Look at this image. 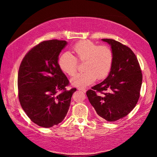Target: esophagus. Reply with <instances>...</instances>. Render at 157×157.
I'll list each match as a JSON object with an SVG mask.
<instances>
[{
    "mask_svg": "<svg viewBox=\"0 0 157 157\" xmlns=\"http://www.w3.org/2000/svg\"><path fill=\"white\" fill-rule=\"evenodd\" d=\"M79 90H81L82 92H83L84 93L86 92V89H83V88H78Z\"/></svg>",
    "mask_w": 157,
    "mask_h": 157,
    "instance_id": "1",
    "label": "esophagus"
}]
</instances>
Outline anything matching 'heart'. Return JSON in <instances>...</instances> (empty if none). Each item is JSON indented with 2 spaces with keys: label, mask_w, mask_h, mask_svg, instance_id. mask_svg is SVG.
Wrapping results in <instances>:
<instances>
[{
  "label": "heart",
  "mask_w": 157,
  "mask_h": 157,
  "mask_svg": "<svg viewBox=\"0 0 157 157\" xmlns=\"http://www.w3.org/2000/svg\"><path fill=\"white\" fill-rule=\"evenodd\" d=\"M73 51L75 57L71 52H65L59 57L58 64L63 72L73 76L78 69V60L84 62L83 69L85 71L78 73L71 79V84L75 87L85 88L96 78L105 79L111 71L114 54L110 46L84 40L75 44Z\"/></svg>",
  "instance_id": "heart-1"
}]
</instances>
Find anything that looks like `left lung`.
<instances>
[{
  "instance_id": "1",
  "label": "left lung",
  "mask_w": 157,
  "mask_h": 157,
  "mask_svg": "<svg viewBox=\"0 0 157 157\" xmlns=\"http://www.w3.org/2000/svg\"><path fill=\"white\" fill-rule=\"evenodd\" d=\"M107 42L114 54L112 67L104 81L86 92L96 113L107 121L125 117L134 109L140 97L142 74L136 56L128 46L115 40Z\"/></svg>"
}]
</instances>
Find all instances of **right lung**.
I'll return each instance as SVG.
<instances>
[{
  "label": "right lung",
  "instance_id": "right-lung-1",
  "mask_svg": "<svg viewBox=\"0 0 157 157\" xmlns=\"http://www.w3.org/2000/svg\"><path fill=\"white\" fill-rule=\"evenodd\" d=\"M67 44L58 40L40 42L25 55L19 69L20 104L28 117L43 128H51L65 119L76 91L67 90L69 80L58 64Z\"/></svg>",
  "mask_w": 157,
  "mask_h": 157
}]
</instances>
